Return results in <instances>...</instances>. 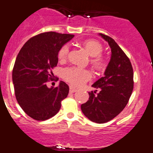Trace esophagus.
<instances>
[{"label":"esophagus","mask_w":153,"mask_h":153,"mask_svg":"<svg viewBox=\"0 0 153 153\" xmlns=\"http://www.w3.org/2000/svg\"><path fill=\"white\" fill-rule=\"evenodd\" d=\"M76 91H77V89L75 88V87H69V92H70V93H75V92Z\"/></svg>","instance_id":"obj_1"}]
</instances>
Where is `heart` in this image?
<instances>
[{
  "mask_svg": "<svg viewBox=\"0 0 153 153\" xmlns=\"http://www.w3.org/2000/svg\"><path fill=\"white\" fill-rule=\"evenodd\" d=\"M84 47L89 54L93 58L91 63L97 69H101L105 66V60L100 55L103 51L102 45L95 40H87L84 42ZM69 52V45H63L58 52V58L60 60H65ZM62 77L65 81L73 86L80 87L91 79V72L89 70L79 67H67L62 71Z\"/></svg>",
  "mask_w": 153,
  "mask_h": 153,
  "instance_id": "heart-1",
  "label": "heart"
}]
</instances>
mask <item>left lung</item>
<instances>
[{"label": "left lung", "instance_id": "8db88e82", "mask_svg": "<svg viewBox=\"0 0 153 153\" xmlns=\"http://www.w3.org/2000/svg\"><path fill=\"white\" fill-rule=\"evenodd\" d=\"M108 42L111 57L104 77L92 85L100 92H89V100L81 106L83 114L92 122L105 123L114 119L128 104L134 87L133 69L129 59L115 41L99 33Z\"/></svg>", "mask_w": 153, "mask_h": 153}]
</instances>
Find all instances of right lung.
Masks as SVG:
<instances>
[{
	"label": "right lung",
	"instance_id": "right-lung-1",
	"mask_svg": "<svg viewBox=\"0 0 153 153\" xmlns=\"http://www.w3.org/2000/svg\"><path fill=\"white\" fill-rule=\"evenodd\" d=\"M74 36L52 31L38 34L23 45L16 57L13 69L16 100L36 120H46L56 115L69 94V86L63 81L51 88L46 83L54 80L51 69L58 63L59 51Z\"/></svg>",
	"mask_w": 153,
	"mask_h": 153
}]
</instances>
